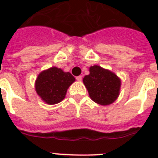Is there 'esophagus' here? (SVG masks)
Instances as JSON below:
<instances>
[{
  "label": "esophagus",
  "mask_w": 158,
  "mask_h": 158,
  "mask_svg": "<svg viewBox=\"0 0 158 158\" xmlns=\"http://www.w3.org/2000/svg\"><path fill=\"white\" fill-rule=\"evenodd\" d=\"M76 79H77V81H82V76L81 75H79V76H77L76 77Z\"/></svg>",
  "instance_id": "obj_1"
}]
</instances>
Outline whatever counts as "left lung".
<instances>
[{
    "mask_svg": "<svg viewBox=\"0 0 158 158\" xmlns=\"http://www.w3.org/2000/svg\"><path fill=\"white\" fill-rule=\"evenodd\" d=\"M83 82L90 98L99 105H110L120 95V78L114 72L97 64L89 68V74L84 76Z\"/></svg>",
    "mask_w": 158,
    "mask_h": 158,
    "instance_id": "obj_1",
    "label": "left lung"
}]
</instances>
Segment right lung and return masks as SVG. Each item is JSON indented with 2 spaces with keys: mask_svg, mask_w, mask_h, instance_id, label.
<instances>
[{
  "mask_svg": "<svg viewBox=\"0 0 158 158\" xmlns=\"http://www.w3.org/2000/svg\"><path fill=\"white\" fill-rule=\"evenodd\" d=\"M75 81L69 72L51 67L41 72L35 81V90L40 98L48 105L60 102L65 98L67 89Z\"/></svg>",
  "mask_w": 158,
  "mask_h": 158,
  "instance_id": "right-lung-1",
  "label": "right lung"
}]
</instances>
